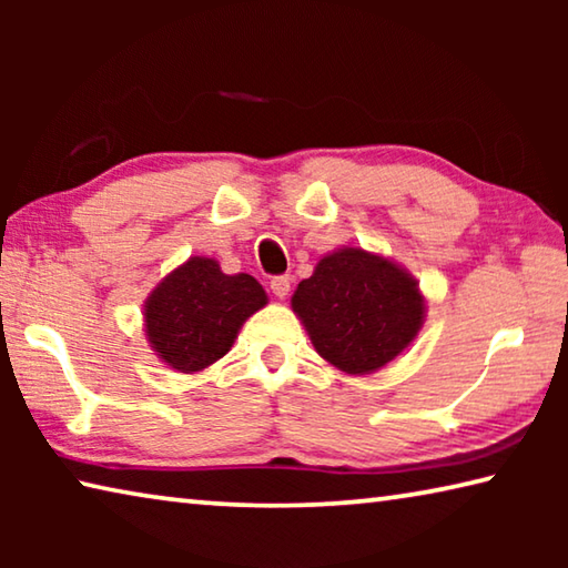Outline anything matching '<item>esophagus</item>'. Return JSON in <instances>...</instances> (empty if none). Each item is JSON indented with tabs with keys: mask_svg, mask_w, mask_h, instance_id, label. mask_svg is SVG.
I'll list each match as a JSON object with an SVG mask.
<instances>
[{
	"mask_svg": "<svg viewBox=\"0 0 568 568\" xmlns=\"http://www.w3.org/2000/svg\"><path fill=\"white\" fill-rule=\"evenodd\" d=\"M291 283H293L291 275H275L273 281H271V291H273L277 297H285L287 293H291Z\"/></svg>",
	"mask_w": 568,
	"mask_h": 568,
	"instance_id": "esophagus-1",
	"label": "esophagus"
}]
</instances>
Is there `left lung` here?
<instances>
[{
	"label": "left lung",
	"instance_id": "8db88e82",
	"mask_svg": "<svg viewBox=\"0 0 568 568\" xmlns=\"http://www.w3.org/2000/svg\"><path fill=\"white\" fill-rule=\"evenodd\" d=\"M293 311L325 361L345 373H371L416 338L423 297L400 267L345 247L297 285Z\"/></svg>",
	"mask_w": 568,
	"mask_h": 568
}]
</instances>
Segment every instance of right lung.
Masks as SVG:
<instances>
[{"label":"right lung","mask_w":568,"mask_h":568,"mask_svg":"<svg viewBox=\"0 0 568 568\" xmlns=\"http://www.w3.org/2000/svg\"><path fill=\"white\" fill-rule=\"evenodd\" d=\"M265 303L267 295L253 275H225L210 257H190L150 295L148 338L175 371H203L223 358L240 325Z\"/></svg>","instance_id":"right-lung-1"}]
</instances>
